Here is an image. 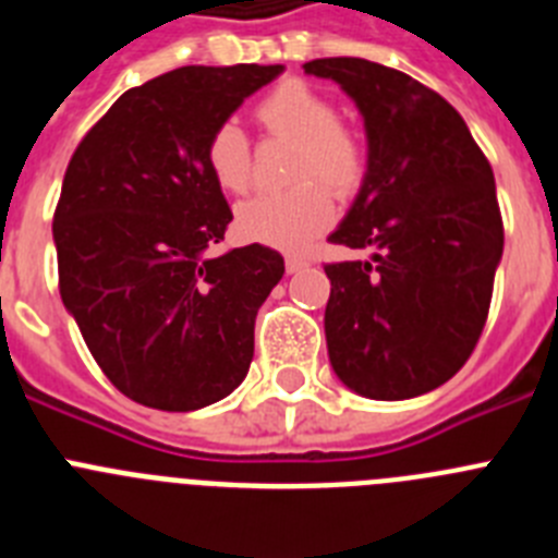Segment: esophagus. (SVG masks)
Listing matches in <instances>:
<instances>
[{"instance_id": "esophagus-1", "label": "esophagus", "mask_w": 558, "mask_h": 558, "mask_svg": "<svg viewBox=\"0 0 558 558\" xmlns=\"http://www.w3.org/2000/svg\"><path fill=\"white\" fill-rule=\"evenodd\" d=\"M307 259H304V256H288V259H284V268H288V274H299V270H304L307 268Z\"/></svg>"}]
</instances>
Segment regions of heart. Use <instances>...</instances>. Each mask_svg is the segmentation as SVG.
Returning <instances> with one entry per match:
<instances>
[{"label":"heart","instance_id":"obj_1","mask_svg":"<svg viewBox=\"0 0 558 558\" xmlns=\"http://www.w3.org/2000/svg\"><path fill=\"white\" fill-rule=\"evenodd\" d=\"M254 113L270 136L295 142L290 179L299 184L284 192H263L236 206V231L254 243L299 251L332 223L335 204L326 186L338 195L360 186L366 172V145L352 125L338 120V108L327 95L295 77L270 88ZM204 159L223 192L240 195L251 186L254 153L234 120L211 128Z\"/></svg>","mask_w":558,"mask_h":558}]
</instances>
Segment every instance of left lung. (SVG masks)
<instances>
[{"mask_svg":"<svg viewBox=\"0 0 558 558\" xmlns=\"http://www.w3.org/2000/svg\"><path fill=\"white\" fill-rule=\"evenodd\" d=\"M363 113L368 167L329 243L372 259L324 265L329 363L368 399L445 386L483 332L502 256L489 159L461 113L411 75L366 58H318Z\"/></svg>","mask_w":558,"mask_h":558,"instance_id":"8db88e82","label":"left lung"}]
</instances>
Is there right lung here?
<instances>
[{
  "instance_id": "right-lung-1",
  "label": "right lung",
  "mask_w": 558,
  "mask_h": 558,
  "mask_svg": "<svg viewBox=\"0 0 558 558\" xmlns=\"http://www.w3.org/2000/svg\"><path fill=\"white\" fill-rule=\"evenodd\" d=\"M282 63L181 66L128 88L69 159L52 236L63 307L117 391L156 411L229 397L284 274L251 243L206 256L231 223L204 147Z\"/></svg>"
}]
</instances>
